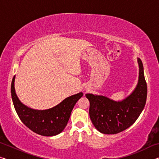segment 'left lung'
I'll return each mask as SVG.
<instances>
[{"instance_id": "obj_1", "label": "left lung", "mask_w": 159, "mask_h": 159, "mask_svg": "<svg viewBox=\"0 0 159 159\" xmlns=\"http://www.w3.org/2000/svg\"><path fill=\"white\" fill-rule=\"evenodd\" d=\"M139 80L135 90L122 102H115L106 97L86 94L90 102L89 114L97 130L113 134L126 130L135 122L146 104L147 85L143 64L138 59Z\"/></svg>"}]
</instances>
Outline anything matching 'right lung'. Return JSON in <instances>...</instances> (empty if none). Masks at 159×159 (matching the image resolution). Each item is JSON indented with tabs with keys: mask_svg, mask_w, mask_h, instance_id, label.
Masks as SVG:
<instances>
[{
	"mask_svg": "<svg viewBox=\"0 0 159 159\" xmlns=\"http://www.w3.org/2000/svg\"><path fill=\"white\" fill-rule=\"evenodd\" d=\"M15 76L11 84V95L15 111L24 124L34 133L43 136H53L60 133L69 121L72 109L83 96L82 93L66 98L52 109L34 110L19 100L15 90Z\"/></svg>",
	"mask_w": 159,
	"mask_h": 159,
	"instance_id": "right-lung-1",
	"label": "right lung"
}]
</instances>
